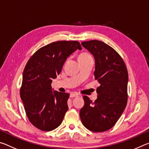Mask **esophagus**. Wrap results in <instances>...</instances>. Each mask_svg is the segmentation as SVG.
<instances>
[{"label":"esophagus","instance_id":"esophagus-1","mask_svg":"<svg viewBox=\"0 0 149 149\" xmlns=\"http://www.w3.org/2000/svg\"><path fill=\"white\" fill-rule=\"evenodd\" d=\"M78 97V94H77V93H72L71 94H70V97Z\"/></svg>","mask_w":149,"mask_h":149}]
</instances>
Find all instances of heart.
Listing matches in <instances>:
<instances>
[{"label": "heart", "instance_id": "b5f03b06", "mask_svg": "<svg viewBox=\"0 0 149 149\" xmlns=\"http://www.w3.org/2000/svg\"><path fill=\"white\" fill-rule=\"evenodd\" d=\"M89 57H91L89 54H87V53H82V54H81L79 56V58H89Z\"/></svg>", "mask_w": 149, "mask_h": 149}]
</instances>
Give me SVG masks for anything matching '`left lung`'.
Instances as JSON below:
<instances>
[{
    "mask_svg": "<svg viewBox=\"0 0 149 149\" xmlns=\"http://www.w3.org/2000/svg\"><path fill=\"white\" fill-rule=\"evenodd\" d=\"M95 58V79L97 99L95 102L84 96L85 104L79 116L85 127L102 132L114 126L124 111L127 101L128 74L119 54L104 42L92 40L81 42Z\"/></svg>",
    "mask_w": 149,
    "mask_h": 149,
    "instance_id": "obj_1",
    "label": "left lung"
}]
</instances>
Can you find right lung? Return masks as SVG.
<instances>
[{
  "label": "right lung",
  "mask_w": 149,
  "mask_h": 149,
  "mask_svg": "<svg viewBox=\"0 0 149 149\" xmlns=\"http://www.w3.org/2000/svg\"><path fill=\"white\" fill-rule=\"evenodd\" d=\"M77 49H82L78 41L52 42L35 52L25 67L20 97L29 122L39 130L52 131L62 122L70 94L54 91L51 84Z\"/></svg>",
  "instance_id": "1"
}]
</instances>
